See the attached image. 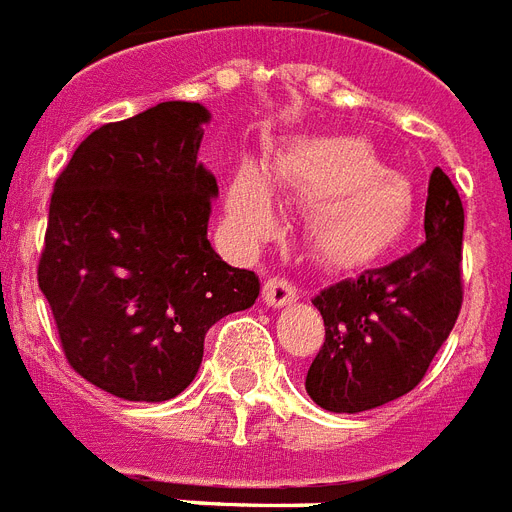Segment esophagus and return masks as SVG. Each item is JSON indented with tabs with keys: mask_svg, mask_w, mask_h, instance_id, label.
<instances>
[{
	"mask_svg": "<svg viewBox=\"0 0 512 512\" xmlns=\"http://www.w3.org/2000/svg\"><path fill=\"white\" fill-rule=\"evenodd\" d=\"M261 298H264V304L272 306V309H282V306L293 304V301L298 298V293H296V285H290V282L272 277V280L264 282Z\"/></svg>",
	"mask_w": 512,
	"mask_h": 512,
	"instance_id": "obj_1",
	"label": "esophagus"
}]
</instances>
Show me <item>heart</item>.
Returning <instances> with one entry per match:
<instances>
[{"mask_svg": "<svg viewBox=\"0 0 512 512\" xmlns=\"http://www.w3.org/2000/svg\"><path fill=\"white\" fill-rule=\"evenodd\" d=\"M272 190L309 203L306 243L330 267H362L388 253L415 222L410 179L386 169L362 137L317 134L259 166L240 163L224 192V216L243 245L264 243L277 227Z\"/></svg>", "mask_w": 512, "mask_h": 512, "instance_id": "b5f03b06", "label": "heart"}]
</instances>
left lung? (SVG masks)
<instances>
[{
    "instance_id": "left-lung-1",
    "label": "left lung",
    "mask_w": 512,
    "mask_h": 512,
    "mask_svg": "<svg viewBox=\"0 0 512 512\" xmlns=\"http://www.w3.org/2000/svg\"><path fill=\"white\" fill-rule=\"evenodd\" d=\"M465 214L455 185L431 171L425 243L325 288L314 298L325 343L306 372V394L327 412L375 410L410 394L447 341L463 304Z\"/></svg>"
}]
</instances>
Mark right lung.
<instances>
[{"mask_svg":"<svg viewBox=\"0 0 512 512\" xmlns=\"http://www.w3.org/2000/svg\"><path fill=\"white\" fill-rule=\"evenodd\" d=\"M200 102L100 126L57 177L39 261L65 359L126 402H166L203 362L208 327L251 309L259 277L208 243L216 177L198 161Z\"/></svg>","mask_w":512,"mask_h":512,"instance_id":"right-lung-1","label":"right lung"}]
</instances>
